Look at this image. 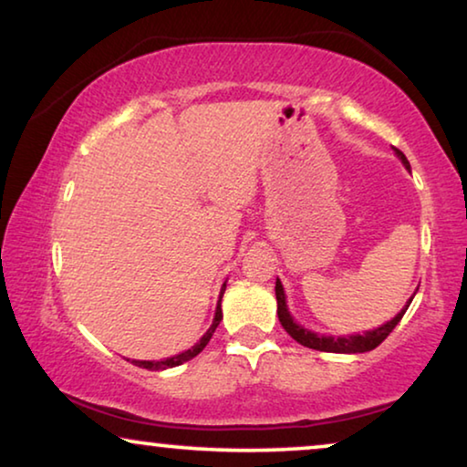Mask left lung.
Wrapping results in <instances>:
<instances>
[{
	"label": "left lung",
	"mask_w": 467,
	"mask_h": 467,
	"mask_svg": "<svg viewBox=\"0 0 467 467\" xmlns=\"http://www.w3.org/2000/svg\"><path fill=\"white\" fill-rule=\"evenodd\" d=\"M393 150H395V155L401 159V163L406 165V170H410V163H408L404 152H401L400 149H393ZM276 302H278V321H280V325H283L286 334H289L296 342L302 344V347L323 350V353H368V350H374L382 340H385L389 334H391V331L395 329V325H398L401 321V317H404L408 306H410L412 297L408 299L406 308H401V312H398V315H395L391 321L380 325V327H376L372 331H366V334L340 336V337L318 336V334H315V331L304 329L302 325H297L296 321H293L289 310H286L285 289H283V285H280L278 278H276Z\"/></svg>",
	"instance_id": "obj_1"
}]
</instances>
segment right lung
<instances>
[{
    "label": "right lung",
    "instance_id": "1",
    "mask_svg": "<svg viewBox=\"0 0 467 467\" xmlns=\"http://www.w3.org/2000/svg\"><path fill=\"white\" fill-rule=\"evenodd\" d=\"M223 293H225V285H223L221 296H219V304H216L214 321H213V325H210V329L206 331V334H203V336L200 337V342H197L195 347H191L189 350H184V353H181V355L168 357V359H163V361H133V363H136L138 368H146V369H150V372H159V369H168V368H176V366H181V363L189 361V359H193L195 355H200L202 350L206 348V344L210 342V337H213L214 329L219 327V323H221V318H223V310H221V297H223Z\"/></svg>",
    "mask_w": 467,
    "mask_h": 467
}]
</instances>
